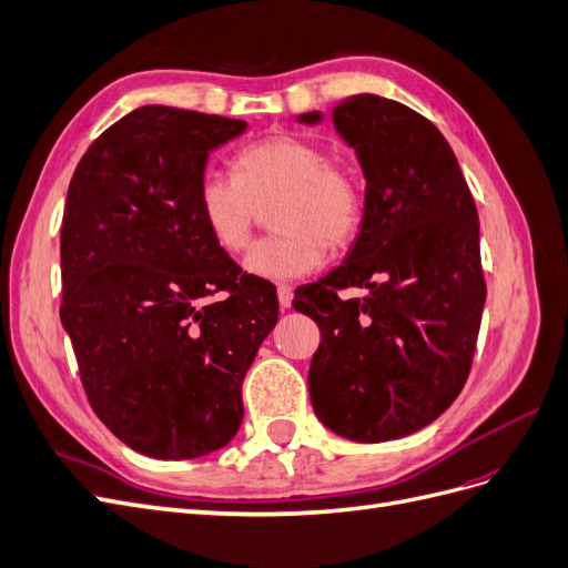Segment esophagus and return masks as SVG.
I'll list each match as a JSON object with an SVG mask.
<instances>
[{
    "instance_id": "obj_1",
    "label": "esophagus",
    "mask_w": 568,
    "mask_h": 568,
    "mask_svg": "<svg viewBox=\"0 0 568 568\" xmlns=\"http://www.w3.org/2000/svg\"><path fill=\"white\" fill-rule=\"evenodd\" d=\"M277 298H280L282 311H286V307H291V301H294V291H291V286H280Z\"/></svg>"
}]
</instances>
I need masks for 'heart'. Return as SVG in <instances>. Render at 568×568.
Masks as SVG:
<instances>
[{
  "label": "heart",
  "instance_id": "1",
  "mask_svg": "<svg viewBox=\"0 0 568 568\" xmlns=\"http://www.w3.org/2000/svg\"><path fill=\"white\" fill-rule=\"evenodd\" d=\"M236 175L205 170L199 180V215L213 242L242 251L263 209L274 203L277 234L255 242L244 270L257 280L294 282L324 263L326 246L341 248L363 222V192L346 165L322 144L298 134H272L236 153Z\"/></svg>",
  "mask_w": 568,
  "mask_h": 568
}]
</instances>
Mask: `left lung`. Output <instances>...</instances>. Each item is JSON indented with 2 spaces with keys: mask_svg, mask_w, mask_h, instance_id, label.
<instances>
[{
  "mask_svg": "<svg viewBox=\"0 0 568 568\" xmlns=\"http://www.w3.org/2000/svg\"><path fill=\"white\" fill-rule=\"evenodd\" d=\"M332 120L363 168L365 211L346 261L296 291L322 332L307 388L334 434L384 443L438 419L467 382L486 305L478 213L432 120L376 94L338 101ZM348 285L371 296L338 300Z\"/></svg>",
  "mask_w": 568,
  "mask_h": 568,
  "instance_id": "left-lung-1",
  "label": "left lung"
}]
</instances>
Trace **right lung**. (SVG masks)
Instances as JSON below:
<instances>
[{"instance_id":"1","label":"right lung","mask_w":568,"mask_h":568,"mask_svg":"<svg viewBox=\"0 0 568 568\" xmlns=\"http://www.w3.org/2000/svg\"><path fill=\"white\" fill-rule=\"evenodd\" d=\"M246 120L142 106L94 140L68 184L61 324L97 417L153 459L236 436L242 384L277 324V291L242 274L199 215L209 153ZM217 290L229 298L204 301Z\"/></svg>"}]
</instances>
